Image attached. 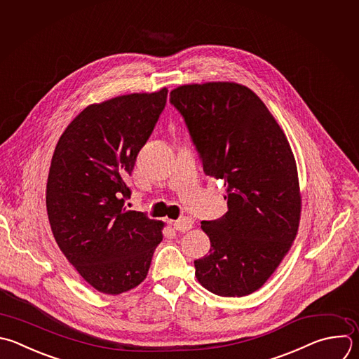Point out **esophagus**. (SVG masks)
<instances>
[{
	"label": "esophagus",
	"mask_w": 359,
	"mask_h": 359,
	"mask_svg": "<svg viewBox=\"0 0 359 359\" xmlns=\"http://www.w3.org/2000/svg\"><path fill=\"white\" fill-rule=\"evenodd\" d=\"M173 226H175V229L179 231V232H186V231H189V229L193 228V219L189 218V217H183V218H180V219L173 221Z\"/></svg>",
	"instance_id": "obj_1"
}]
</instances>
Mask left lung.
Returning a JSON list of instances; mask_svg holds the SVG:
<instances>
[{
    "mask_svg": "<svg viewBox=\"0 0 359 359\" xmlns=\"http://www.w3.org/2000/svg\"><path fill=\"white\" fill-rule=\"evenodd\" d=\"M207 176L222 179L228 211L203 221L210 254L194 261L207 290L243 297L261 289L297 235L302 194L290 144L264 101L233 81L183 84L170 91Z\"/></svg>",
    "mask_w": 359,
    "mask_h": 359,
    "instance_id": "left-lung-1",
    "label": "left lung"
}]
</instances>
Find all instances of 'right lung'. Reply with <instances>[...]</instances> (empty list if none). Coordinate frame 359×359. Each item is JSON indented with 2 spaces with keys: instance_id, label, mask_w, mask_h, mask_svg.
I'll use <instances>...</instances> for the list:
<instances>
[{
  "instance_id": "obj_1",
  "label": "right lung",
  "mask_w": 359,
  "mask_h": 359,
  "mask_svg": "<svg viewBox=\"0 0 359 359\" xmlns=\"http://www.w3.org/2000/svg\"><path fill=\"white\" fill-rule=\"evenodd\" d=\"M168 88L86 107L62 134L50 162L46 210L55 241L95 290L121 294L142 283L165 222L126 207L141 148L165 108Z\"/></svg>"
}]
</instances>
